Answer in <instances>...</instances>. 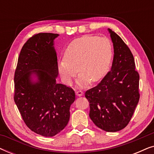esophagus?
<instances>
[{"label":"esophagus","instance_id":"obj_1","mask_svg":"<svg viewBox=\"0 0 154 154\" xmlns=\"http://www.w3.org/2000/svg\"><path fill=\"white\" fill-rule=\"evenodd\" d=\"M75 94H76L77 96L81 97L83 94V91H81V90H78V91H75Z\"/></svg>","mask_w":154,"mask_h":154}]
</instances>
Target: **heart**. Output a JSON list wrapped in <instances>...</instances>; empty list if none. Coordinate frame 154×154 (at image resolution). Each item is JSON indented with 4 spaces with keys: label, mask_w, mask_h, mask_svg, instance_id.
Returning <instances> with one entry per match:
<instances>
[{
    "label": "heart",
    "mask_w": 154,
    "mask_h": 154,
    "mask_svg": "<svg viewBox=\"0 0 154 154\" xmlns=\"http://www.w3.org/2000/svg\"><path fill=\"white\" fill-rule=\"evenodd\" d=\"M112 45L104 37L85 35L71 41L64 52V60L58 64L64 83L70 85L78 73L77 83L85 87L90 81L94 83L106 74L112 58Z\"/></svg>",
    "instance_id": "heart-1"
}]
</instances>
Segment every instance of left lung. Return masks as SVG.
Returning <instances> with one entry per match:
<instances>
[{
  "label": "left lung",
  "mask_w": 154,
  "mask_h": 154,
  "mask_svg": "<svg viewBox=\"0 0 154 154\" xmlns=\"http://www.w3.org/2000/svg\"><path fill=\"white\" fill-rule=\"evenodd\" d=\"M109 31L114 49L111 71L85 96L95 125L104 131L117 132L128 125L139 102L140 75L130 48L114 31Z\"/></svg>",
  "instance_id": "left-lung-1"
}]
</instances>
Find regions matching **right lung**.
<instances>
[{
	"label": "right lung",
	"mask_w": 154,
	"mask_h": 154,
	"mask_svg": "<svg viewBox=\"0 0 154 154\" xmlns=\"http://www.w3.org/2000/svg\"><path fill=\"white\" fill-rule=\"evenodd\" d=\"M57 33H39L21 50L14 72V100L27 127L44 137H53L66 127L75 101L72 88L56 83L57 57L53 47ZM38 81L33 83L31 75Z\"/></svg>",
	"instance_id": "right-lung-1"
}]
</instances>
